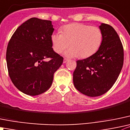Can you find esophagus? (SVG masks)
<instances>
[{"label":"esophagus","instance_id":"obj_1","mask_svg":"<svg viewBox=\"0 0 130 130\" xmlns=\"http://www.w3.org/2000/svg\"><path fill=\"white\" fill-rule=\"evenodd\" d=\"M67 61H69V59L65 58H64V60H63V63H66Z\"/></svg>","mask_w":130,"mask_h":130}]
</instances>
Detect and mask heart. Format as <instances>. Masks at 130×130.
I'll use <instances>...</instances> for the list:
<instances>
[{"label": "heart", "instance_id": "b5f03b06", "mask_svg": "<svg viewBox=\"0 0 130 130\" xmlns=\"http://www.w3.org/2000/svg\"><path fill=\"white\" fill-rule=\"evenodd\" d=\"M61 32L51 35L53 48L56 53L60 54L70 46L71 48L65 53L69 57H89L100 49L103 41L100 28L85 24L74 23L65 25Z\"/></svg>", "mask_w": 130, "mask_h": 130}]
</instances>
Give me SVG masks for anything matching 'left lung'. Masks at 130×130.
<instances>
[{
  "label": "left lung",
  "instance_id": "1",
  "mask_svg": "<svg viewBox=\"0 0 130 130\" xmlns=\"http://www.w3.org/2000/svg\"><path fill=\"white\" fill-rule=\"evenodd\" d=\"M103 34L101 46L94 55L76 61L73 74L74 86L88 96H99L112 87L121 71L124 50L114 28L102 23Z\"/></svg>",
  "mask_w": 130,
  "mask_h": 130
}]
</instances>
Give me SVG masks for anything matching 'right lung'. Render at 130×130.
Instances as JSON below:
<instances>
[{
    "mask_svg": "<svg viewBox=\"0 0 130 130\" xmlns=\"http://www.w3.org/2000/svg\"><path fill=\"white\" fill-rule=\"evenodd\" d=\"M54 28L50 20L31 18L21 24L7 47L9 75L14 85L25 94L39 95L49 89L54 73L63 58L52 48ZM50 58L46 62L44 60Z\"/></svg>",
    "mask_w": 130,
    "mask_h": 130,
    "instance_id": "add662e5",
    "label": "right lung"
}]
</instances>
